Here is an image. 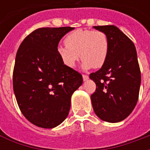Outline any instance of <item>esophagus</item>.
I'll use <instances>...</instances> for the list:
<instances>
[{"label": "esophagus", "mask_w": 150, "mask_h": 150, "mask_svg": "<svg viewBox=\"0 0 150 150\" xmlns=\"http://www.w3.org/2000/svg\"><path fill=\"white\" fill-rule=\"evenodd\" d=\"M82 77H83V80L86 81H87V80L88 79V75H82Z\"/></svg>", "instance_id": "34e87169"}]
</instances>
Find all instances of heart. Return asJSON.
<instances>
[{"instance_id": "b5f03b06", "label": "heart", "mask_w": 150, "mask_h": 150, "mask_svg": "<svg viewBox=\"0 0 150 150\" xmlns=\"http://www.w3.org/2000/svg\"><path fill=\"white\" fill-rule=\"evenodd\" d=\"M64 43V46L60 45L57 48V52L62 62L68 67H75L80 58L83 60L84 70L93 67L99 69L106 62L110 44L104 32L76 29L67 35Z\"/></svg>"}]
</instances>
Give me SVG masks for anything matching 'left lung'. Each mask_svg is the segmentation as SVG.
I'll return each mask as SVG.
<instances>
[{"instance_id":"obj_1","label":"left lung","mask_w":150,"mask_h":150,"mask_svg":"<svg viewBox=\"0 0 150 150\" xmlns=\"http://www.w3.org/2000/svg\"><path fill=\"white\" fill-rule=\"evenodd\" d=\"M109 39V53L102 67L89 75L96 84L91 95L93 108L102 121H123L136 106L141 86V72L135 45L114 25L93 26Z\"/></svg>"}]
</instances>
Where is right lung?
<instances>
[{
    "instance_id": "obj_1",
    "label": "right lung",
    "mask_w": 150,
    "mask_h": 150,
    "mask_svg": "<svg viewBox=\"0 0 150 150\" xmlns=\"http://www.w3.org/2000/svg\"><path fill=\"white\" fill-rule=\"evenodd\" d=\"M72 27L40 28L28 35L17 50L13 91L20 110L32 124L52 129L65 120L71 97L82 85V76L62 62L60 40Z\"/></svg>"
}]
</instances>
